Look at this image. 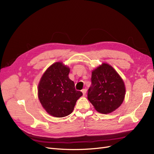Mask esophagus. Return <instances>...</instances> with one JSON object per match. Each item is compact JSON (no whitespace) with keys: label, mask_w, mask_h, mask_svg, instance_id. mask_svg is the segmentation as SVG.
Listing matches in <instances>:
<instances>
[{"label":"esophagus","mask_w":154,"mask_h":154,"mask_svg":"<svg viewBox=\"0 0 154 154\" xmlns=\"http://www.w3.org/2000/svg\"><path fill=\"white\" fill-rule=\"evenodd\" d=\"M82 93H83V95H86V94H87V89H83L82 90Z\"/></svg>","instance_id":"34e87169"}]
</instances>
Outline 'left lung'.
<instances>
[{
  "mask_svg": "<svg viewBox=\"0 0 154 154\" xmlns=\"http://www.w3.org/2000/svg\"><path fill=\"white\" fill-rule=\"evenodd\" d=\"M91 85L88 99L97 111L109 114L118 109L124 100L125 86L113 67L103 63L91 72Z\"/></svg>",
  "mask_w": 154,
  "mask_h": 154,
  "instance_id": "left-lung-1",
  "label": "left lung"
}]
</instances>
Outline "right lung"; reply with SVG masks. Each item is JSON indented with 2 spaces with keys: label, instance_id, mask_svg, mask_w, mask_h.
<instances>
[{
  "label": "right lung",
  "instance_id": "1",
  "mask_svg": "<svg viewBox=\"0 0 154 154\" xmlns=\"http://www.w3.org/2000/svg\"><path fill=\"white\" fill-rule=\"evenodd\" d=\"M70 69L62 63L52 64L42 76L38 95L42 106L50 115L56 118L70 114L78 98L82 96L75 83L69 78Z\"/></svg>",
  "mask_w": 154,
  "mask_h": 154
}]
</instances>
